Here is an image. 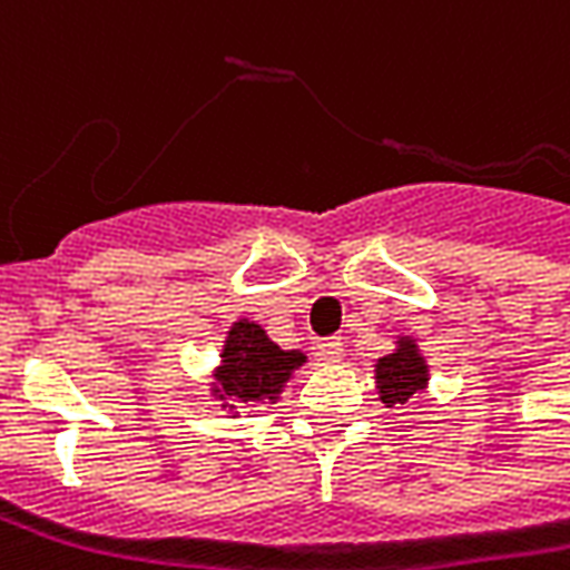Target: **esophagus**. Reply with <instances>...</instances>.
<instances>
[{
  "mask_svg": "<svg viewBox=\"0 0 570 570\" xmlns=\"http://www.w3.org/2000/svg\"><path fill=\"white\" fill-rule=\"evenodd\" d=\"M341 353H343L341 337H325V341L316 343V355H320V362H325V364L341 362Z\"/></svg>",
  "mask_w": 570,
  "mask_h": 570,
  "instance_id": "34e87169",
  "label": "esophagus"
}]
</instances>
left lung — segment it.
<instances>
[{
    "label": "left lung",
    "mask_w": 570,
    "mask_h": 570,
    "mask_svg": "<svg viewBox=\"0 0 570 570\" xmlns=\"http://www.w3.org/2000/svg\"><path fill=\"white\" fill-rule=\"evenodd\" d=\"M376 382H380L382 403H406L428 382V364L415 353V343L401 341L397 353L385 355L376 364Z\"/></svg>",
    "instance_id": "obj_1"
}]
</instances>
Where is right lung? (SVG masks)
Instances as JSON below:
<instances>
[{
    "label": "right lung",
    "mask_w": 570,
    "mask_h": 570,
    "mask_svg": "<svg viewBox=\"0 0 570 570\" xmlns=\"http://www.w3.org/2000/svg\"><path fill=\"white\" fill-rule=\"evenodd\" d=\"M304 362L302 353H284L266 337L259 325L236 323L229 328L224 346V367L217 371V401L227 406L263 403L281 394V385L289 380V371Z\"/></svg>",
    "instance_id": "right-lung-1"
}]
</instances>
